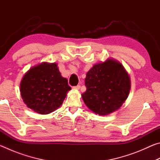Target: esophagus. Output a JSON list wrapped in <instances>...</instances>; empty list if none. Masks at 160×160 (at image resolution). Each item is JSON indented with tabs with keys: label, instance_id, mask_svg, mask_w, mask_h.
Instances as JSON below:
<instances>
[{
	"label": "esophagus",
	"instance_id": "obj_1",
	"mask_svg": "<svg viewBox=\"0 0 160 160\" xmlns=\"http://www.w3.org/2000/svg\"><path fill=\"white\" fill-rule=\"evenodd\" d=\"M73 89H74V90H79L80 89V85H77V86H75V87H73Z\"/></svg>",
	"mask_w": 160,
	"mask_h": 160
}]
</instances>
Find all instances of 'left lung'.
I'll return each mask as SVG.
<instances>
[{"label":"left lung","instance_id":"8db88e82","mask_svg":"<svg viewBox=\"0 0 160 160\" xmlns=\"http://www.w3.org/2000/svg\"><path fill=\"white\" fill-rule=\"evenodd\" d=\"M85 85L87 90L82 98L86 106L96 114L105 116L119 109L126 102L131 79L120 62L109 58L87 72Z\"/></svg>","mask_w":160,"mask_h":160}]
</instances>
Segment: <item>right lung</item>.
I'll return each mask as SVG.
<instances>
[{"label":"right lung","mask_w":160,"mask_h":160,"mask_svg":"<svg viewBox=\"0 0 160 160\" xmlns=\"http://www.w3.org/2000/svg\"><path fill=\"white\" fill-rule=\"evenodd\" d=\"M70 90L68 80L61 76L57 63L48 62L32 67L20 85L24 103L39 114H48L58 109Z\"/></svg>","instance_id":"1"}]
</instances>
